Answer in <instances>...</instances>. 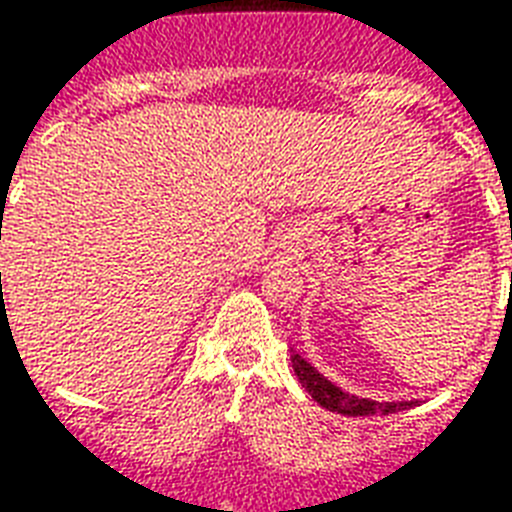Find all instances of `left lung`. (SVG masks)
<instances>
[{"label": "left lung", "instance_id": "8db88e82", "mask_svg": "<svg viewBox=\"0 0 512 512\" xmlns=\"http://www.w3.org/2000/svg\"><path fill=\"white\" fill-rule=\"evenodd\" d=\"M292 366H295L297 380L303 382V388L311 393L313 401H319L324 409L337 414H345V417H372V414H396L401 409H409L417 401H385V404H377V401H369V398L350 396L345 390H340L337 385L319 374L308 361H305L300 353H292Z\"/></svg>", "mask_w": 512, "mask_h": 512}]
</instances>
